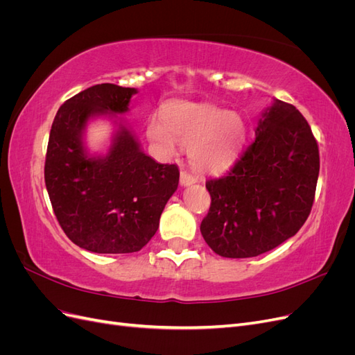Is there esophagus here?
I'll return each instance as SVG.
<instances>
[{
    "label": "esophagus",
    "mask_w": 355,
    "mask_h": 355,
    "mask_svg": "<svg viewBox=\"0 0 355 355\" xmlns=\"http://www.w3.org/2000/svg\"><path fill=\"white\" fill-rule=\"evenodd\" d=\"M197 178L194 175H189L187 171H180V185L182 187H189L192 184H196Z\"/></svg>",
    "instance_id": "34e87169"
}]
</instances>
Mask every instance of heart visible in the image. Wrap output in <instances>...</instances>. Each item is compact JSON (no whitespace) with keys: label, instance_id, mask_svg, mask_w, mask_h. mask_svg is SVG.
<instances>
[{"label":"heart","instance_id":"heart-1","mask_svg":"<svg viewBox=\"0 0 355 355\" xmlns=\"http://www.w3.org/2000/svg\"><path fill=\"white\" fill-rule=\"evenodd\" d=\"M245 123L234 111L211 103L171 102L163 108V118L153 115L146 136L164 155L175 154L178 144L189 148V161L201 173H220L239 157Z\"/></svg>","mask_w":355,"mask_h":355}]
</instances>
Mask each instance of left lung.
<instances>
[{"mask_svg":"<svg viewBox=\"0 0 355 355\" xmlns=\"http://www.w3.org/2000/svg\"><path fill=\"white\" fill-rule=\"evenodd\" d=\"M227 175L206 182L211 204L201 235L223 257H253L300 230L313 207L320 171L315 137L293 105L275 99Z\"/></svg>","mask_w":355,"mask_h":355,"instance_id":"8db88e82","label":"left lung"}]
</instances>
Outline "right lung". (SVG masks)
Returning <instances> with one entry per match:
<instances>
[{
	"label": "right lung",
	"instance_id": "1",
	"mask_svg": "<svg viewBox=\"0 0 355 355\" xmlns=\"http://www.w3.org/2000/svg\"><path fill=\"white\" fill-rule=\"evenodd\" d=\"M136 89L98 84L63 103L51 124L44 179L68 239L94 253L139 252L154 237L179 184L176 164L146 155L123 121L105 155L92 157L83 136L92 118L128 111Z\"/></svg>",
	"mask_w": 355,
	"mask_h": 355
}]
</instances>
